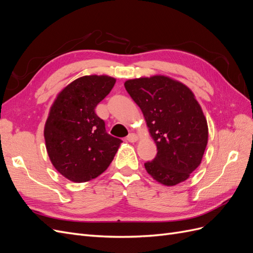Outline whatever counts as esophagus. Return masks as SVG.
Wrapping results in <instances>:
<instances>
[{
	"label": "esophagus",
	"mask_w": 253,
	"mask_h": 253,
	"mask_svg": "<svg viewBox=\"0 0 253 253\" xmlns=\"http://www.w3.org/2000/svg\"><path fill=\"white\" fill-rule=\"evenodd\" d=\"M126 140L129 141V142H136L137 140H138V136H137L136 134L134 133H131L127 137H126Z\"/></svg>",
	"instance_id": "obj_1"
}]
</instances>
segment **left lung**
<instances>
[{
    "instance_id": "left-lung-1",
    "label": "left lung",
    "mask_w": 253,
    "mask_h": 253,
    "mask_svg": "<svg viewBox=\"0 0 253 253\" xmlns=\"http://www.w3.org/2000/svg\"><path fill=\"white\" fill-rule=\"evenodd\" d=\"M125 86L157 147L145 170L165 186L185 181L201 165L208 143V125L192 90L162 75L127 80Z\"/></svg>"
}]
</instances>
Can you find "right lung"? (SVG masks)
<instances>
[{"instance_id":"obj_1","label":"right lung","mask_w":253,"mask_h":253,"mask_svg":"<svg viewBox=\"0 0 253 253\" xmlns=\"http://www.w3.org/2000/svg\"><path fill=\"white\" fill-rule=\"evenodd\" d=\"M116 79L83 76L58 94L44 126L52 166L65 178L85 182L102 174L114 159L121 139L105 131L97 104L110 94Z\"/></svg>"}]
</instances>
